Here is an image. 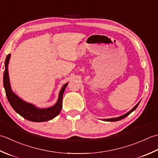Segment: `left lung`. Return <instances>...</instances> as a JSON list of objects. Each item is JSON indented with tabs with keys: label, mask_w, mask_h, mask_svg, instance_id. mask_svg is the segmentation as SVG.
Instances as JSON below:
<instances>
[{
	"label": "left lung",
	"mask_w": 158,
	"mask_h": 158,
	"mask_svg": "<svg viewBox=\"0 0 158 158\" xmlns=\"http://www.w3.org/2000/svg\"><path fill=\"white\" fill-rule=\"evenodd\" d=\"M139 104H140V102L138 103V104L134 106V107L131 109V110H130L128 112H127L126 114H123V115H122V116H121V117H116V118H106V119H104V121H120V120H121V119H123V118H125L126 117H127V116L130 114V113H131V112H132L134 110H136V108L138 107V106L139 105Z\"/></svg>",
	"instance_id": "1"
}]
</instances>
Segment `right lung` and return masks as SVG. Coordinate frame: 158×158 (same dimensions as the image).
Listing matches in <instances>:
<instances>
[{"label": "right lung", "instance_id": "add662e5", "mask_svg": "<svg viewBox=\"0 0 158 158\" xmlns=\"http://www.w3.org/2000/svg\"><path fill=\"white\" fill-rule=\"evenodd\" d=\"M10 56L11 54H9L5 61V69L3 74V85H4L6 95L11 107L22 117L33 122H44L52 119L56 117L60 113L62 108L63 95L68 83H65L61 88L58 100L53 106L47 108H37L33 104L22 100L12 91L8 73V64Z\"/></svg>", "mask_w": 158, "mask_h": 158}]
</instances>
